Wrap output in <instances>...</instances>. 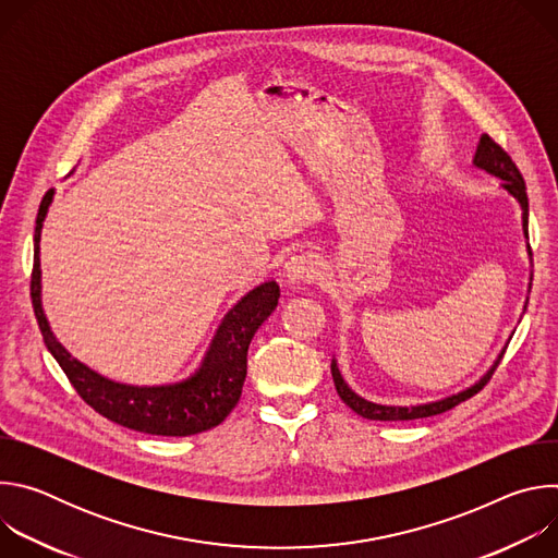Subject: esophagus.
<instances>
[{
  "mask_svg": "<svg viewBox=\"0 0 558 558\" xmlns=\"http://www.w3.org/2000/svg\"><path fill=\"white\" fill-rule=\"evenodd\" d=\"M317 271H320V263L311 254H295L284 263V278L289 284L313 282Z\"/></svg>",
  "mask_w": 558,
  "mask_h": 558,
  "instance_id": "1",
  "label": "esophagus"
}]
</instances>
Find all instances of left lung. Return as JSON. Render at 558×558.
I'll return each instance as SVG.
<instances>
[{"instance_id":"8db88e82","label":"left lung","mask_w":558,"mask_h":558,"mask_svg":"<svg viewBox=\"0 0 558 558\" xmlns=\"http://www.w3.org/2000/svg\"><path fill=\"white\" fill-rule=\"evenodd\" d=\"M472 166L476 170H484L486 174L495 177V179H501V190L508 192L521 207V220H523V235L527 238V194H525V181L519 172V168L512 163V158L488 136V134H482L480 143H476V151L472 156ZM527 256L530 254V245H527ZM532 287V276H530V284H527V291ZM527 306V304H525ZM525 306H523V313H525ZM504 357V351L499 353V357L495 360V364L488 368V373H484L480 379H476L472 386L454 392V395H448L444 397V400H437V402H426V404H415V407H388V404H375V402H368L364 400V397H360L342 377L340 368H338V360L333 357L331 362V375H333V381H336V390L338 395L342 397V402L355 411L357 415H362L364 420H377V422H407V420H420V417H430V415H439V413H446L450 409H454L457 404L465 402L468 397H472L474 392H480L488 379L493 377L495 368L499 366Z\"/></svg>"}]
</instances>
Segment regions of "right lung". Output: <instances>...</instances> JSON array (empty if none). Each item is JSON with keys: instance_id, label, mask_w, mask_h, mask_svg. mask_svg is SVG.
I'll use <instances>...</instances> for the list:
<instances>
[{"instance_id": "right-lung-1", "label": "right lung", "mask_w": 558, "mask_h": 558, "mask_svg": "<svg viewBox=\"0 0 558 558\" xmlns=\"http://www.w3.org/2000/svg\"><path fill=\"white\" fill-rule=\"evenodd\" d=\"M52 196L54 190H48L37 214L31 295L44 342L74 390L99 415L130 430L163 437H187L218 426L241 400L247 377V349L254 333L278 306L280 287L269 280L238 300L225 313L203 362L190 377L161 386H132L108 379L88 368L84 362L74 360L63 349L44 313L39 241Z\"/></svg>"}]
</instances>
